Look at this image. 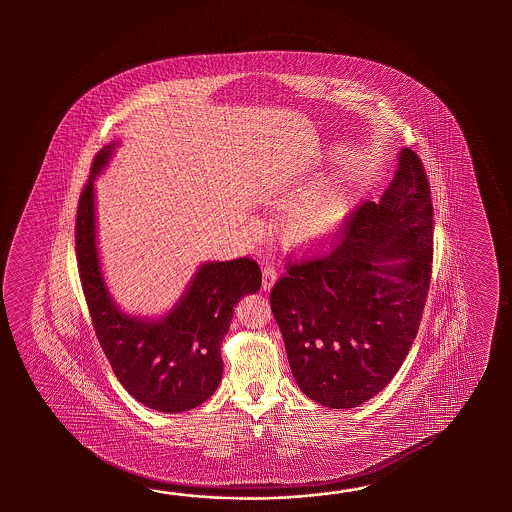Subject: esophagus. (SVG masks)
Wrapping results in <instances>:
<instances>
[{
    "label": "esophagus",
    "mask_w": 512,
    "mask_h": 512,
    "mask_svg": "<svg viewBox=\"0 0 512 512\" xmlns=\"http://www.w3.org/2000/svg\"><path fill=\"white\" fill-rule=\"evenodd\" d=\"M276 278H278V272L276 269L272 267V265H265L263 267V278H261V285H263V289L267 291V289H271L272 283L276 282Z\"/></svg>",
    "instance_id": "obj_1"
}]
</instances>
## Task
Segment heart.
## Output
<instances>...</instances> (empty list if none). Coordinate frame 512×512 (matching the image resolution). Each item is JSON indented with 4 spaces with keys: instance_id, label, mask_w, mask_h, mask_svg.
<instances>
[{
    "instance_id": "heart-1",
    "label": "heart",
    "mask_w": 512,
    "mask_h": 512,
    "mask_svg": "<svg viewBox=\"0 0 512 512\" xmlns=\"http://www.w3.org/2000/svg\"><path fill=\"white\" fill-rule=\"evenodd\" d=\"M344 203L338 190H329L324 196L316 197L307 205L296 210L287 227V238L293 241H315L327 236L335 223L337 214Z\"/></svg>"
}]
</instances>
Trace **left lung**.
Wrapping results in <instances>:
<instances>
[{
	"instance_id": "left-lung-1",
	"label": "left lung",
	"mask_w": 512,
	"mask_h": 512,
	"mask_svg": "<svg viewBox=\"0 0 512 512\" xmlns=\"http://www.w3.org/2000/svg\"><path fill=\"white\" fill-rule=\"evenodd\" d=\"M432 252L430 183L403 148L381 201L364 203L331 251L289 261L272 287V315L309 399L355 408L392 381L423 318Z\"/></svg>"
}]
</instances>
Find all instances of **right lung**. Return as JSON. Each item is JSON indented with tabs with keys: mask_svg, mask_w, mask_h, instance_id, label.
Wrapping results in <instances>:
<instances>
[{
	"mask_svg": "<svg viewBox=\"0 0 512 512\" xmlns=\"http://www.w3.org/2000/svg\"><path fill=\"white\" fill-rule=\"evenodd\" d=\"M117 142L93 159L78 199V272L98 342L120 384L139 403L181 414L205 403L218 390L223 359L221 340L229 333L241 296L256 293L261 271L251 258L205 261L179 302L161 318L126 315L109 294L97 249L95 179Z\"/></svg>",
	"mask_w": 512,
	"mask_h": 512,
	"instance_id": "right-lung-1",
	"label": "right lung"
}]
</instances>
